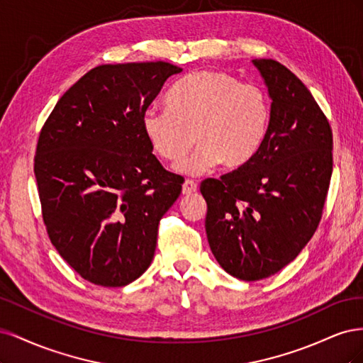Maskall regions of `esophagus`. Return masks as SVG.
Listing matches in <instances>:
<instances>
[{"label":"esophagus","mask_w":363,"mask_h":363,"mask_svg":"<svg viewBox=\"0 0 363 363\" xmlns=\"http://www.w3.org/2000/svg\"><path fill=\"white\" fill-rule=\"evenodd\" d=\"M182 192H183V195H191V194L196 192V183L192 182V180H186V182L183 183Z\"/></svg>","instance_id":"obj_1"}]
</instances>
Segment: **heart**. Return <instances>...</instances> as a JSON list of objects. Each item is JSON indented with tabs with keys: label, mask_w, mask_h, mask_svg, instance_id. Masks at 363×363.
I'll list each match as a JSON object with an SVG mask.
<instances>
[{
	"label": "heart",
	"mask_w": 363,
	"mask_h": 363,
	"mask_svg": "<svg viewBox=\"0 0 363 363\" xmlns=\"http://www.w3.org/2000/svg\"><path fill=\"white\" fill-rule=\"evenodd\" d=\"M169 107H150L142 130L163 160H182L195 140L199 148L177 171L199 175L223 162L242 167L265 140L271 124V100L256 84H242L223 71H199L184 77L168 95Z\"/></svg>",
	"instance_id": "1"
}]
</instances>
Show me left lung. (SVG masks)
I'll list each match as a JSON object with an SVG mask.
<instances>
[{
  "mask_svg": "<svg viewBox=\"0 0 363 363\" xmlns=\"http://www.w3.org/2000/svg\"><path fill=\"white\" fill-rule=\"evenodd\" d=\"M271 96L265 140L242 167L206 179V233L219 265L245 281L291 263L320 225L333 171L328 119L294 72L255 59Z\"/></svg>",
  "mask_w": 363,
  "mask_h": 363,
  "instance_id": "obj_1",
  "label": "left lung"
}]
</instances>
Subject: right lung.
I'll list each match as a JSON object with an SVG mask.
<instances>
[{
  "label": "right lung",
  "instance_id": "obj_1",
  "mask_svg": "<svg viewBox=\"0 0 363 363\" xmlns=\"http://www.w3.org/2000/svg\"><path fill=\"white\" fill-rule=\"evenodd\" d=\"M182 68L100 65L63 94L43 124L35 175L51 244L98 286L135 281L155 257L162 216L183 180L162 167L142 115Z\"/></svg>",
  "mask_w": 363,
  "mask_h": 363
}]
</instances>
